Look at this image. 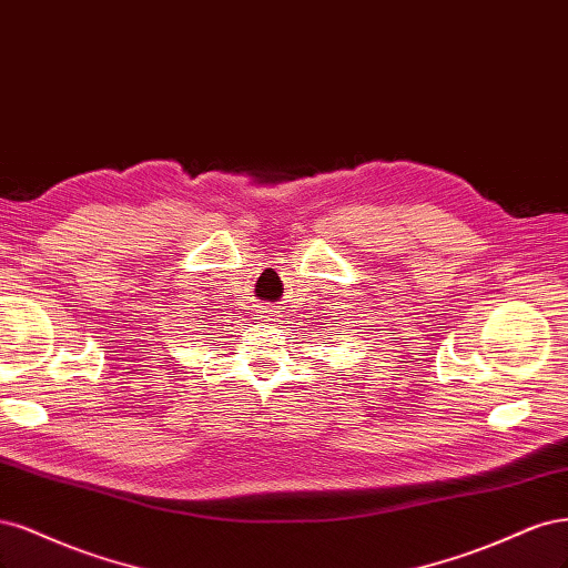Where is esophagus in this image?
<instances>
[{
	"instance_id": "esophagus-1",
	"label": "esophagus",
	"mask_w": 568,
	"mask_h": 568,
	"mask_svg": "<svg viewBox=\"0 0 568 568\" xmlns=\"http://www.w3.org/2000/svg\"><path fill=\"white\" fill-rule=\"evenodd\" d=\"M276 318H278V311H276V308H264V311H262V321L273 323Z\"/></svg>"
}]
</instances>
